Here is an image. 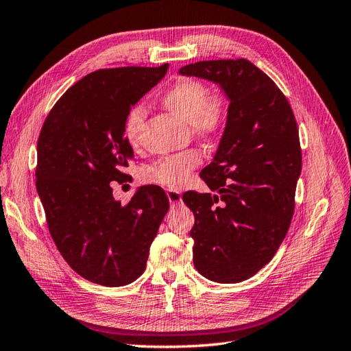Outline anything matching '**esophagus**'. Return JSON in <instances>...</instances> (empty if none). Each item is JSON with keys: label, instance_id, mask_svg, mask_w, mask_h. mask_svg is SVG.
<instances>
[{"label": "esophagus", "instance_id": "34e87169", "mask_svg": "<svg viewBox=\"0 0 351 351\" xmlns=\"http://www.w3.org/2000/svg\"><path fill=\"white\" fill-rule=\"evenodd\" d=\"M166 194H167V199H169V202L172 203V204H179V203H182V195H181V193L169 190Z\"/></svg>", "mask_w": 351, "mask_h": 351}]
</instances>
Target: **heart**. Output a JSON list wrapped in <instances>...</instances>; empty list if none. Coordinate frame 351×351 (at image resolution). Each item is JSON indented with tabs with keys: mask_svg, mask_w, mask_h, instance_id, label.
Segmentation results:
<instances>
[{
	"mask_svg": "<svg viewBox=\"0 0 351 351\" xmlns=\"http://www.w3.org/2000/svg\"><path fill=\"white\" fill-rule=\"evenodd\" d=\"M161 102L170 112L190 123L193 130L203 136H215L226 128L228 119V101L221 93H208V87L191 78L176 80L161 95ZM145 111L142 106H133L124 119V136L132 145H136ZM199 151H186L184 154L167 157L147 169L148 182L165 185L178 190L193 170L200 165Z\"/></svg>",
	"mask_w": 351,
	"mask_h": 351,
	"instance_id": "b5f03b06",
	"label": "heart"
}]
</instances>
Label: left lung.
Returning <instances> with one entry per match:
<instances>
[{
  "instance_id": "8db88e82",
  "label": "left lung",
  "mask_w": 351,
  "mask_h": 351,
  "mask_svg": "<svg viewBox=\"0 0 351 351\" xmlns=\"http://www.w3.org/2000/svg\"><path fill=\"white\" fill-rule=\"evenodd\" d=\"M179 74L218 84L230 101L217 154L200 173L215 194L182 195L195 218L194 267L212 282H243L271 261L289 230L298 128L282 90L252 62L202 60Z\"/></svg>"
}]
</instances>
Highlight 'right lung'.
Listing matches in <instances>:
<instances>
[{
    "label": "right lung",
    "instance_id": "right-lung-1",
    "mask_svg": "<svg viewBox=\"0 0 351 351\" xmlns=\"http://www.w3.org/2000/svg\"><path fill=\"white\" fill-rule=\"evenodd\" d=\"M167 68L95 71L62 95L43 124L35 176L49 231L69 267L93 283L136 280L169 210L157 185L138 188L128 204L114 200L111 188L130 178L125 115Z\"/></svg>",
    "mask_w": 351,
    "mask_h": 351
}]
</instances>
